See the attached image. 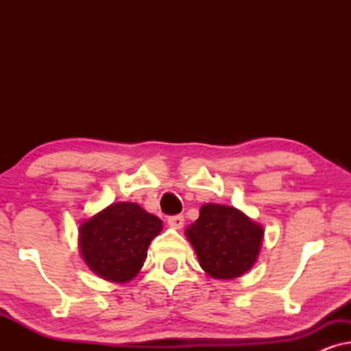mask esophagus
Segmentation results:
<instances>
[{
	"label": "esophagus",
	"instance_id": "esophagus-1",
	"mask_svg": "<svg viewBox=\"0 0 351 351\" xmlns=\"http://www.w3.org/2000/svg\"><path fill=\"white\" fill-rule=\"evenodd\" d=\"M184 215H172V217L167 219V223H169V227L176 228V230H180L182 227H184Z\"/></svg>",
	"mask_w": 351,
	"mask_h": 351
}]
</instances>
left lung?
Wrapping results in <instances>:
<instances>
[{
	"mask_svg": "<svg viewBox=\"0 0 351 351\" xmlns=\"http://www.w3.org/2000/svg\"><path fill=\"white\" fill-rule=\"evenodd\" d=\"M185 234L210 278L234 280L257 262L263 227L233 206L208 203Z\"/></svg>",
	"mask_w": 351,
	"mask_h": 351,
	"instance_id": "obj_1",
	"label": "left lung"
}]
</instances>
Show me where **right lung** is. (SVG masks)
<instances>
[{
  "instance_id": "add662e5",
  "label": "right lung",
  "mask_w": 351,
  "mask_h": 351,
  "mask_svg": "<svg viewBox=\"0 0 351 351\" xmlns=\"http://www.w3.org/2000/svg\"><path fill=\"white\" fill-rule=\"evenodd\" d=\"M161 230V220L138 204L113 203L81 222V257L95 275L124 285L141 271L148 246Z\"/></svg>"
}]
</instances>
